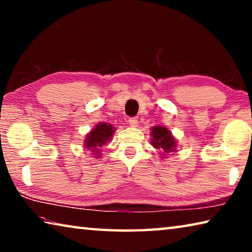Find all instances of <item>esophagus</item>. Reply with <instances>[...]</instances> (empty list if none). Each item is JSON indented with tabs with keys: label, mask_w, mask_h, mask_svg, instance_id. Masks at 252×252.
<instances>
[{
	"label": "esophagus",
	"mask_w": 252,
	"mask_h": 252,
	"mask_svg": "<svg viewBox=\"0 0 252 252\" xmlns=\"http://www.w3.org/2000/svg\"><path fill=\"white\" fill-rule=\"evenodd\" d=\"M127 122H129V125L131 126H138V119L136 118H130Z\"/></svg>",
	"instance_id": "obj_1"
}]
</instances>
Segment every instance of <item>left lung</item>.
<instances>
[{
  "label": "left lung",
  "instance_id": "obj_1",
  "mask_svg": "<svg viewBox=\"0 0 252 252\" xmlns=\"http://www.w3.org/2000/svg\"><path fill=\"white\" fill-rule=\"evenodd\" d=\"M152 146L164 152H172L176 149V141L167 127L155 126L151 131Z\"/></svg>",
  "mask_w": 252,
  "mask_h": 252
}]
</instances>
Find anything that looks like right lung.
Masks as SVG:
<instances>
[{
    "label": "right lung",
    "instance_id": "add662e5",
    "mask_svg": "<svg viewBox=\"0 0 252 252\" xmlns=\"http://www.w3.org/2000/svg\"><path fill=\"white\" fill-rule=\"evenodd\" d=\"M114 133V129L112 126L106 125V123H100L85 138V147L88 149H92V151H95L100 147L105 144L111 136Z\"/></svg>",
    "mask_w": 252,
    "mask_h": 252
}]
</instances>
